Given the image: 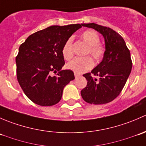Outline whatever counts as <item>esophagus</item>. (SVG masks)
I'll return each mask as SVG.
<instances>
[{
    "label": "esophagus",
    "instance_id": "34e87169",
    "mask_svg": "<svg viewBox=\"0 0 146 146\" xmlns=\"http://www.w3.org/2000/svg\"><path fill=\"white\" fill-rule=\"evenodd\" d=\"M74 76H75V77H76V78L79 77V76H80V75L78 74V73H74Z\"/></svg>",
    "mask_w": 146,
    "mask_h": 146
}]
</instances>
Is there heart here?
<instances>
[{"label":"heart","mask_w":146,"mask_h":146,"mask_svg":"<svg viewBox=\"0 0 146 146\" xmlns=\"http://www.w3.org/2000/svg\"><path fill=\"white\" fill-rule=\"evenodd\" d=\"M80 37L87 44L88 48L86 54H90L97 61H100L105 54V47L100 43V36L95 31L92 29L84 31ZM73 39L68 38L62 47L61 53L65 60H69L73 56L72 51ZM93 61L90 56L83 58H75L66 64V68L77 73H82L93 67Z\"/></svg>","instance_id":"1"}]
</instances>
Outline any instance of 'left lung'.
I'll list each match as a JSON object with an SVG mask.
<instances>
[{"label":"left lung","mask_w":146,"mask_h":146,"mask_svg":"<svg viewBox=\"0 0 146 146\" xmlns=\"http://www.w3.org/2000/svg\"><path fill=\"white\" fill-rule=\"evenodd\" d=\"M81 25L99 32L105 42V54L102 61L91 73L83 75L88 83L80 92L81 96L90 104L110 102L121 93L131 71L130 51L122 36L111 28L95 23H84ZM92 74L98 76L99 79L94 78Z\"/></svg>","instance_id":"1"}]
</instances>
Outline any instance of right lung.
<instances>
[{"instance_id": "right-lung-1", "label": "right lung", "mask_w": 146, "mask_h": 146, "mask_svg": "<svg viewBox=\"0 0 146 146\" xmlns=\"http://www.w3.org/2000/svg\"><path fill=\"white\" fill-rule=\"evenodd\" d=\"M80 24L54 25L38 31L20 45L16 56L17 78L26 96L40 106H52L61 99L64 87L74 80L70 70H61V50ZM58 73L52 76L51 72Z\"/></svg>"}]
</instances>
